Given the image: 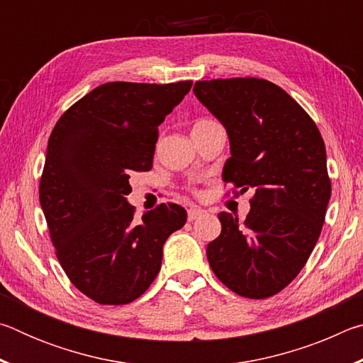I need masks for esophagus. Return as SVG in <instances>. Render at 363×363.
I'll return each instance as SVG.
<instances>
[{"label": "esophagus", "instance_id": "obj_1", "mask_svg": "<svg viewBox=\"0 0 363 363\" xmlns=\"http://www.w3.org/2000/svg\"><path fill=\"white\" fill-rule=\"evenodd\" d=\"M205 213H206V211L201 210V208L192 206V208H190V210L187 211V219H189V220H195V219H199L200 216H203Z\"/></svg>", "mask_w": 363, "mask_h": 363}]
</instances>
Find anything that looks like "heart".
<instances>
[{
	"label": "heart",
	"instance_id": "heart-1",
	"mask_svg": "<svg viewBox=\"0 0 363 363\" xmlns=\"http://www.w3.org/2000/svg\"><path fill=\"white\" fill-rule=\"evenodd\" d=\"M219 126L216 121H213L210 118H199L194 123V130L192 131H205V130H211V128Z\"/></svg>",
	"mask_w": 363,
	"mask_h": 363
}]
</instances>
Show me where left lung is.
<instances>
[{
    "mask_svg": "<svg viewBox=\"0 0 363 363\" xmlns=\"http://www.w3.org/2000/svg\"><path fill=\"white\" fill-rule=\"evenodd\" d=\"M194 94L229 136L224 182L240 194L255 190L245 220L219 214L223 230L208 243V262L233 293L274 296L296 279L322 232L331 182L320 131L267 79L196 82Z\"/></svg>",
    "mask_w": 363,
    "mask_h": 363,
    "instance_id": "obj_1",
    "label": "left lung"
}]
</instances>
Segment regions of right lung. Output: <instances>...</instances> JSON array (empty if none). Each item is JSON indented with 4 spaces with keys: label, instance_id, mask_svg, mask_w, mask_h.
Wrapping results in <instances>:
<instances>
[{
    "label": "right lung",
    "instance_id": "1",
    "mask_svg": "<svg viewBox=\"0 0 363 363\" xmlns=\"http://www.w3.org/2000/svg\"><path fill=\"white\" fill-rule=\"evenodd\" d=\"M192 82L97 86L60 116L48 140L40 203L64 272L99 304H128L160 272L163 245L187 213L162 203L134 218L133 171H150L158 126Z\"/></svg>",
    "mask_w": 363,
    "mask_h": 363
}]
</instances>
